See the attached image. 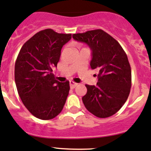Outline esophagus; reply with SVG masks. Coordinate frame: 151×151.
Masks as SVG:
<instances>
[{"mask_svg":"<svg viewBox=\"0 0 151 151\" xmlns=\"http://www.w3.org/2000/svg\"><path fill=\"white\" fill-rule=\"evenodd\" d=\"M77 86H78L77 83H75V82L72 81H70V86L71 88H76V87Z\"/></svg>","mask_w":151,"mask_h":151,"instance_id":"1","label":"esophagus"}]
</instances>
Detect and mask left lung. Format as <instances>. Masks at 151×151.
Masks as SVG:
<instances>
[{
	"label": "left lung",
	"instance_id": "1",
	"mask_svg": "<svg viewBox=\"0 0 151 151\" xmlns=\"http://www.w3.org/2000/svg\"><path fill=\"white\" fill-rule=\"evenodd\" d=\"M73 38L89 46L90 66L98 72L97 85L86 84L83 105L97 117H110L122 108L129 94L132 71L128 57L119 42L102 29L73 34Z\"/></svg>",
	"mask_w": 151,
	"mask_h": 151
}]
</instances>
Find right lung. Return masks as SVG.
Returning a JSON list of instances; mask_svg holds the SVG:
<instances>
[{
    "instance_id": "1",
    "label": "right lung",
    "mask_w": 151,
    "mask_h": 151,
    "mask_svg": "<svg viewBox=\"0 0 151 151\" xmlns=\"http://www.w3.org/2000/svg\"><path fill=\"white\" fill-rule=\"evenodd\" d=\"M71 39V34L57 33L52 29L37 32L20 49L14 78L22 102L35 117L54 119L63 110L69 94V81L55 79L61 49Z\"/></svg>"
}]
</instances>
